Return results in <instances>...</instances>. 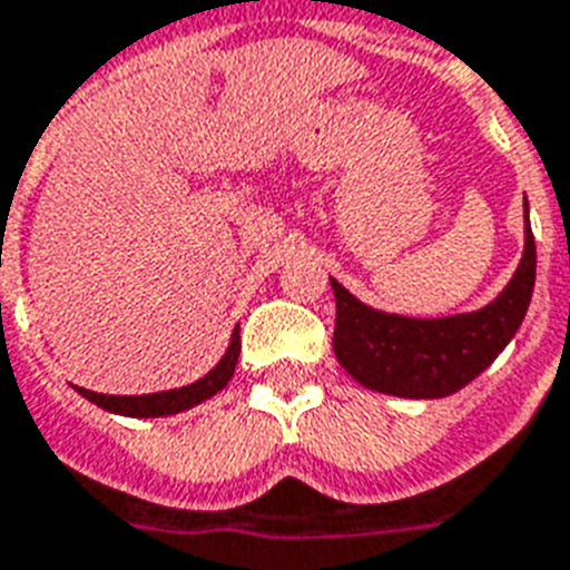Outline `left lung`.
<instances>
[{"instance_id": "8db88e82", "label": "left lung", "mask_w": 570, "mask_h": 570, "mask_svg": "<svg viewBox=\"0 0 570 570\" xmlns=\"http://www.w3.org/2000/svg\"><path fill=\"white\" fill-rule=\"evenodd\" d=\"M337 298L334 355L364 387L402 399H443L485 373L521 328L535 286V239L523 200V254L494 302L470 313L416 320L370 307L331 277Z\"/></svg>"}]
</instances>
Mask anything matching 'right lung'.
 I'll return each instance as SVG.
<instances>
[{
	"mask_svg": "<svg viewBox=\"0 0 570 570\" xmlns=\"http://www.w3.org/2000/svg\"><path fill=\"white\" fill-rule=\"evenodd\" d=\"M239 325L233 328L230 346L222 355V361L204 375V379L191 381L186 387L163 390V393H145V396H106V393H94V390L76 387L79 396H85L88 402H94L102 411L120 416H138V420H147V416H171L180 414V411H189V407L200 405L206 399H213L218 390L227 387V381L236 373V361H239Z\"/></svg>",
	"mask_w": 570,
	"mask_h": 570,
	"instance_id": "1",
	"label": "right lung"
}]
</instances>
